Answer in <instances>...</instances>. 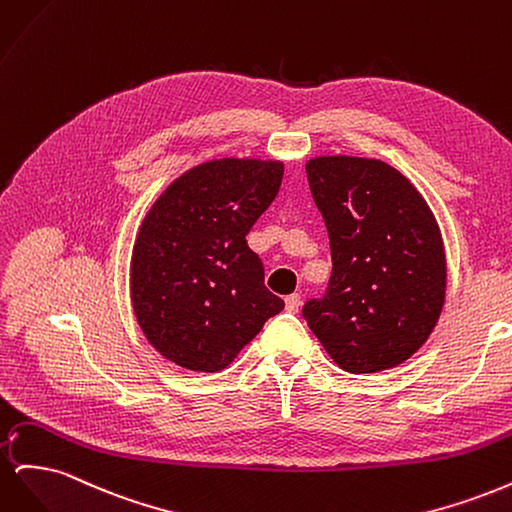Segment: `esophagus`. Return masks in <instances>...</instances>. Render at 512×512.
Wrapping results in <instances>:
<instances>
[{"mask_svg":"<svg viewBox=\"0 0 512 512\" xmlns=\"http://www.w3.org/2000/svg\"><path fill=\"white\" fill-rule=\"evenodd\" d=\"M299 307H301V294H297V292H294V294H288V297H286V309H288V312H299Z\"/></svg>","mask_w":512,"mask_h":512,"instance_id":"esophagus-1","label":"esophagus"}]
</instances>
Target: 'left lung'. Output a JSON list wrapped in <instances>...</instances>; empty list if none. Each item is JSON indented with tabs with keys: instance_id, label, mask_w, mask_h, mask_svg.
<instances>
[{
	"instance_id": "1",
	"label": "left lung",
	"mask_w": 512,
	"mask_h": 512,
	"mask_svg": "<svg viewBox=\"0 0 512 512\" xmlns=\"http://www.w3.org/2000/svg\"><path fill=\"white\" fill-rule=\"evenodd\" d=\"M305 170L333 258L324 299L303 307L309 329L350 374L397 367L442 314L440 226L410 179L382 160L318 156Z\"/></svg>"
}]
</instances>
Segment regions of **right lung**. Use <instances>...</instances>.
Returning a JSON list of instances; mask_svg holds the SVG:
<instances>
[{
  "mask_svg": "<svg viewBox=\"0 0 512 512\" xmlns=\"http://www.w3.org/2000/svg\"><path fill=\"white\" fill-rule=\"evenodd\" d=\"M282 177L280 160H209L185 170L147 211L130 299L147 342L170 363L222 371L284 309L245 241Z\"/></svg>",
  "mask_w": 512,
  "mask_h": 512,
  "instance_id": "right-lung-1",
  "label": "right lung"
}]
</instances>
